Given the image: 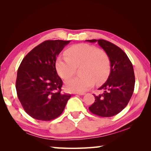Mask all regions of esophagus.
<instances>
[{"instance_id":"34e87169","label":"esophagus","mask_w":151,"mask_h":151,"mask_svg":"<svg viewBox=\"0 0 151 151\" xmlns=\"http://www.w3.org/2000/svg\"><path fill=\"white\" fill-rule=\"evenodd\" d=\"M74 94H79V95H84L85 93H79V92H77V93H75Z\"/></svg>"}]
</instances>
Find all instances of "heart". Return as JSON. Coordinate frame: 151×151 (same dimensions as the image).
I'll use <instances>...</instances> for the list:
<instances>
[{
	"label": "heart",
	"mask_w": 151,
	"mask_h": 151,
	"mask_svg": "<svg viewBox=\"0 0 151 151\" xmlns=\"http://www.w3.org/2000/svg\"><path fill=\"white\" fill-rule=\"evenodd\" d=\"M60 56L56 68L60 77L66 80L74 76L79 68V77L66 82V88L73 92H84L94 85L105 81L111 71L110 59L105 52L88 44L73 45Z\"/></svg>",
	"instance_id": "1"
}]
</instances>
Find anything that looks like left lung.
Instances as JSON below:
<instances>
[{
    "label": "left lung",
    "instance_id": "1",
    "mask_svg": "<svg viewBox=\"0 0 151 151\" xmlns=\"http://www.w3.org/2000/svg\"><path fill=\"white\" fill-rule=\"evenodd\" d=\"M97 42L105 51L111 63V73L107 81L99 89L103 93L95 95V101L89 111L102 117L119 114L129 103L133 93L135 77L131 60L121 48L103 39L86 40Z\"/></svg>",
    "mask_w": 151,
    "mask_h": 151
}]
</instances>
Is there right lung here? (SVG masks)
Masks as SVG:
<instances>
[{
  "label": "right lung",
  "instance_id": "1",
  "mask_svg": "<svg viewBox=\"0 0 151 151\" xmlns=\"http://www.w3.org/2000/svg\"><path fill=\"white\" fill-rule=\"evenodd\" d=\"M70 40H45L30 50L17 71V96L24 111L39 121L59 116L70 98L63 94V81L56 69L59 53Z\"/></svg>",
  "mask_w": 151,
  "mask_h": 151
}]
</instances>
